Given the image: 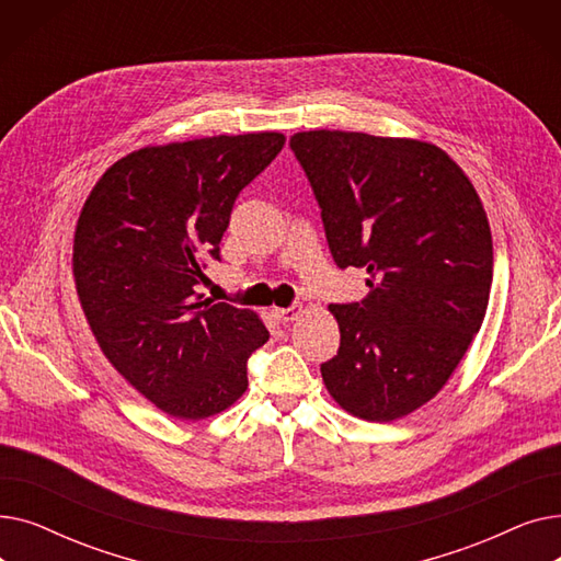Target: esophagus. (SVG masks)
I'll return each instance as SVG.
<instances>
[{
  "mask_svg": "<svg viewBox=\"0 0 561 561\" xmlns=\"http://www.w3.org/2000/svg\"><path fill=\"white\" fill-rule=\"evenodd\" d=\"M273 313H275V318L277 320H282V322H296L300 316H302V305H290V307H275L273 309Z\"/></svg>",
  "mask_w": 561,
  "mask_h": 561,
  "instance_id": "1",
  "label": "esophagus"
}]
</instances>
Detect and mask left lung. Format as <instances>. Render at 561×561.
<instances>
[{"label": "left lung", "mask_w": 561, "mask_h": 561, "mask_svg": "<svg viewBox=\"0 0 561 561\" xmlns=\"http://www.w3.org/2000/svg\"><path fill=\"white\" fill-rule=\"evenodd\" d=\"M339 268H366L362 302L330 305L341 332L320 366L347 414L389 423L430 402L482 328L493 279L486 211L440 147L362 131H300Z\"/></svg>", "instance_id": "8db88e82"}]
</instances>
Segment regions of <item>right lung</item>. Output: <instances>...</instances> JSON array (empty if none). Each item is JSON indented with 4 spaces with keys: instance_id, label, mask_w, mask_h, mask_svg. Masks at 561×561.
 Masks as SVG:
<instances>
[{
    "instance_id": "1",
    "label": "right lung",
    "mask_w": 561,
    "mask_h": 561,
    "mask_svg": "<svg viewBox=\"0 0 561 561\" xmlns=\"http://www.w3.org/2000/svg\"><path fill=\"white\" fill-rule=\"evenodd\" d=\"M277 131L147 145L117 159L85 197L72 273L104 357L180 421L220 414L248 389L263 320L197 284L220 259L231 206L282 152Z\"/></svg>"
}]
</instances>
